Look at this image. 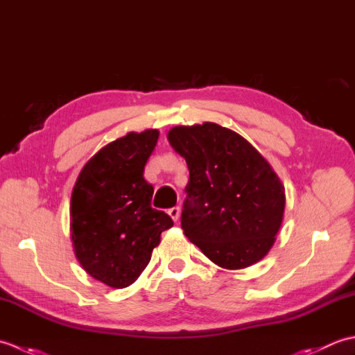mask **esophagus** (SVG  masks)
Masks as SVG:
<instances>
[{
  "instance_id": "1",
  "label": "esophagus",
  "mask_w": 355,
  "mask_h": 355,
  "mask_svg": "<svg viewBox=\"0 0 355 355\" xmlns=\"http://www.w3.org/2000/svg\"><path fill=\"white\" fill-rule=\"evenodd\" d=\"M168 214H169V216L172 218L173 221H178V218H180V207H178V206L171 207V209L168 210Z\"/></svg>"
}]
</instances>
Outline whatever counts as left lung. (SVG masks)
<instances>
[{"instance_id": "1", "label": "left lung", "mask_w": 355, "mask_h": 355, "mask_svg": "<svg viewBox=\"0 0 355 355\" xmlns=\"http://www.w3.org/2000/svg\"><path fill=\"white\" fill-rule=\"evenodd\" d=\"M168 140L189 169L184 235L223 268L261 261L285 207L284 186L266 158L239 134L210 122L172 128Z\"/></svg>"}]
</instances>
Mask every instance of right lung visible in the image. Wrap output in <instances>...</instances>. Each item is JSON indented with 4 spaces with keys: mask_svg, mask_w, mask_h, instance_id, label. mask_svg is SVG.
I'll list each match as a JSON object with an SVG mask.
<instances>
[{
    "mask_svg": "<svg viewBox=\"0 0 355 355\" xmlns=\"http://www.w3.org/2000/svg\"><path fill=\"white\" fill-rule=\"evenodd\" d=\"M158 131L130 132L102 148L80 171L71 193L74 253L89 276L112 288L134 284L173 221L150 207L143 172Z\"/></svg>",
    "mask_w": 355,
    "mask_h": 355,
    "instance_id": "add662e5",
    "label": "right lung"
}]
</instances>
